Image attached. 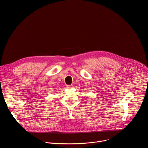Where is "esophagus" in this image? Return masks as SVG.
I'll return each instance as SVG.
<instances>
[{"mask_svg":"<svg viewBox=\"0 0 148 148\" xmlns=\"http://www.w3.org/2000/svg\"><path fill=\"white\" fill-rule=\"evenodd\" d=\"M67 87L69 88H71L73 87V86L72 85H67Z\"/></svg>","mask_w":148,"mask_h":148,"instance_id":"esophagus-1","label":"esophagus"}]
</instances>
